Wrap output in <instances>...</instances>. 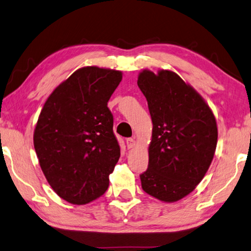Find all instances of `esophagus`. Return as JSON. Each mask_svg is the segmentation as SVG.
I'll use <instances>...</instances> for the list:
<instances>
[{
    "instance_id": "34e87169",
    "label": "esophagus",
    "mask_w": 251,
    "mask_h": 251,
    "mask_svg": "<svg viewBox=\"0 0 251 251\" xmlns=\"http://www.w3.org/2000/svg\"><path fill=\"white\" fill-rule=\"evenodd\" d=\"M126 145H127V148H128V149L134 148L135 145H136V140L134 138H127L126 139Z\"/></svg>"
}]
</instances>
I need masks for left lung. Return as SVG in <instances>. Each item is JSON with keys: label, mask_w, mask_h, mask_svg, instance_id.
<instances>
[{"label": "left lung", "mask_w": 251, "mask_h": 251, "mask_svg": "<svg viewBox=\"0 0 251 251\" xmlns=\"http://www.w3.org/2000/svg\"><path fill=\"white\" fill-rule=\"evenodd\" d=\"M137 84L152 121L141 188L160 201H179L192 192L211 166L217 144L215 117L201 95L175 72L144 70Z\"/></svg>", "instance_id": "obj_1"}]
</instances>
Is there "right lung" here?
I'll use <instances>...</instances> for the list:
<instances>
[{"mask_svg": "<svg viewBox=\"0 0 251 251\" xmlns=\"http://www.w3.org/2000/svg\"><path fill=\"white\" fill-rule=\"evenodd\" d=\"M121 81V71L81 68L40 112L34 147L48 183L67 202L86 204L108 188L121 148L107 102Z\"/></svg>", "mask_w": 251, "mask_h": 251, "instance_id": "right-lung-1", "label": "right lung"}]
</instances>
